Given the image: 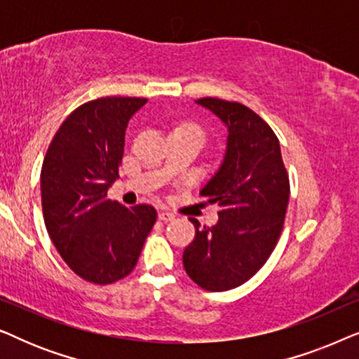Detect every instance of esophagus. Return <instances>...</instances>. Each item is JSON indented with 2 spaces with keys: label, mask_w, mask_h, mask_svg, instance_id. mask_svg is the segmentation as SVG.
<instances>
[{
  "label": "esophagus",
  "mask_w": 359,
  "mask_h": 359,
  "mask_svg": "<svg viewBox=\"0 0 359 359\" xmlns=\"http://www.w3.org/2000/svg\"><path fill=\"white\" fill-rule=\"evenodd\" d=\"M158 219L163 220V222H170V220L175 219V215L171 214V212H168V210H160V212H158Z\"/></svg>",
  "instance_id": "obj_1"
}]
</instances>
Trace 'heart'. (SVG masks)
<instances>
[{"label": "heart", "instance_id": "heart-1", "mask_svg": "<svg viewBox=\"0 0 359 359\" xmlns=\"http://www.w3.org/2000/svg\"><path fill=\"white\" fill-rule=\"evenodd\" d=\"M175 130H184V132H191V134H196L198 137H201V139L204 140V130L203 127L194 124V122H184V124H180L178 127H176Z\"/></svg>", "mask_w": 359, "mask_h": 359}]
</instances>
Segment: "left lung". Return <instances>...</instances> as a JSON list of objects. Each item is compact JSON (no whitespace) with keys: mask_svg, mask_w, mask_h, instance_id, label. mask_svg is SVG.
<instances>
[{"mask_svg":"<svg viewBox=\"0 0 359 359\" xmlns=\"http://www.w3.org/2000/svg\"><path fill=\"white\" fill-rule=\"evenodd\" d=\"M227 126V151L201 194L219 204L214 227H196L183 253L188 276L205 291H229L257 274L276 247L289 203V175L271 127L250 107L201 97Z\"/></svg>","mask_w":359,"mask_h":359,"instance_id":"obj_1","label":"left lung"}]
</instances>
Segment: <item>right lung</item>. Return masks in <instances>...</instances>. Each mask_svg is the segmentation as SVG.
<instances>
[{"instance_id":"right-lung-1","label":"right lung","mask_w":359,"mask_h":359,"mask_svg":"<svg viewBox=\"0 0 359 359\" xmlns=\"http://www.w3.org/2000/svg\"><path fill=\"white\" fill-rule=\"evenodd\" d=\"M145 97L107 96L76 107L58 127L41 171L48 237L70 269L93 284L132 273L156 220L154 205L107 198L119 178L127 122Z\"/></svg>"}]
</instances>
